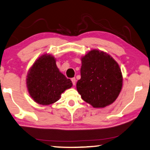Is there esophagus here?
Returning <instances> with one entry per match:
<instances>
[{"label":"esophagus","mask_w":150,"mask_h":150,"mask_svg":"<svg viewBox=\"0 0 150 150\" xmlns=\"http://www.w3.org/2000/svg\"><path fill=\"white\" fill-rule=\"evenodd\" d=\"M71 80H72V84H73V85L74 86L75 84H76V78H71Z\"/></svg>","instance_id":"esophagus-1"}]
</instances>
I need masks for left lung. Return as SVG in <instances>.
Instances as JSON below:
<instances>
[{
	"label": "left lung",
	"mask_w": 150,
	"mask_h": 150,
	"mask_svg": "<svg viewBox=\"0 0 150 150\" xmlns=\"http://www.w3.org/2000/svg\"><path fill=\"white\" fill-rule=\"evenodd\" d=\"M80 74L77 90L94 108L112 104L121 92L123 78L118 64L103 51L92 50L83 56Z\"/></svg>",
	"instance_id": "1"
}]
</instances>
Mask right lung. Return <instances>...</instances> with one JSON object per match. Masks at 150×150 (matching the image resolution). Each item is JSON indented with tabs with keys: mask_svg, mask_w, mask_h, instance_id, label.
<instances>
[{
	"mask_svg": "<svg viewBox=\"0 0 150 150\" xmlns=\"http://www.w3.org/2000/svg\"><path fill=\"white\" fill-rule=\"evenodd\" d=\"M26 85L34 102L49 105L58 101L61 94L72 87V83L59 71L55 58L46 54L40 56L30 68Z\"/></svg>",
	"mask_w": 150,
	"mask_h": 150,
	"instance_id": "right-lung-1",
	"label": "right lung"
}]
</instances>
